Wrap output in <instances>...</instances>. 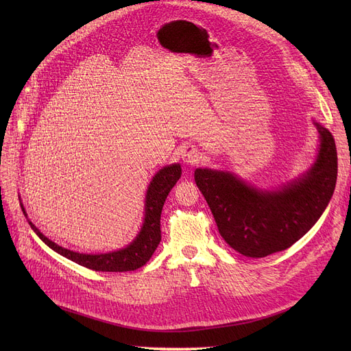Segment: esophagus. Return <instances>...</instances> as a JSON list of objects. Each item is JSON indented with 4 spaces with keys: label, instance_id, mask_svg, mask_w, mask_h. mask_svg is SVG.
<instances>
[{
    "label": "esophagus",
    "instance_id": "34e87169",
    "mask_svg": "<svg viewBox=\"0 0 351 351\" xmlns=\"http://www.w3.org/2000/svg\"><path fill=\"white\" fill-rule=\"evenodd\" d=\"M182 159L189 165H197L202 160V154L195 146H186L185 149L182 151Z\"/></svg>",
    "mask_w": 351,
    "mask_h": 351
}]
</instances>
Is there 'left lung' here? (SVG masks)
I'll return each instance as SVG.
<instances>
[{
  "instance_id": "left-lung-1",
  "label": "left lung",
  "mask_w": 351,
  "mask_h": 351,
  "mask_svg": "<svg viewBox=\"0 0 351 351\" xmlns=\"http://www.w3.org/2000/svg\"><path fill=\"white\" fill-rule=\"evenodd\" d=\"M320 151L313 168L283 191L261 192L228 172L196 169L195 182L205 196L225 242L243 256L265 257L296 243L315 225L333 196L337 151L328 129L315 123Z\"/></svg>"
}]
</instances>
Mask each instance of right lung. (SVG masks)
<instances>
[{
    "label": "right lung",
    "mask_w": 351,
    "mask_h": 351,
    "mask_svg": "<svg viewBox=\"0 0 351 351\" xmlns=\"http://www.w3.org/2000/svg\"><path fill=\"white\" fill-rule=\"evenodd\" d=\"M182 173L180 165L175 163L171 166H165L152 179L149 188L146 192L145 204V220L139 234L135 241L122 250L104 253V254H84L68 249H64L49 241L38 229H36L29 220L28 223L31 229L40 236L41 241L49 246L52 250L60 253L66 259L75 262L84 267L97 270V271H129L142 267L151 259L154 252L156 250L160 242V213L166 200V196L175 186ZM23 212L24 210V206ZM27 216V213H25Z\"/></svg>",
    "instance_id": "1"
}]
</instances>
